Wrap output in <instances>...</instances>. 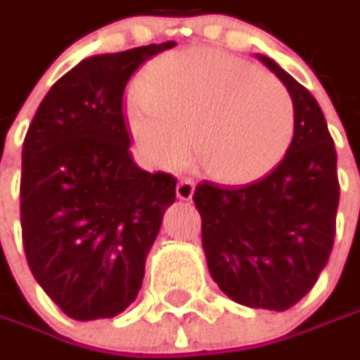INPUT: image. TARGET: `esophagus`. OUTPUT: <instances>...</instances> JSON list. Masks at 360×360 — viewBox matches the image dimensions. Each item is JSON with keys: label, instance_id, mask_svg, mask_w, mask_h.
<instances>
[{"label": "esophagus", "instance_id": "obj_1", "mask_svg": "<svg viewBox=\"0 0 360 360\" xmlns=\"http://www.w3.org/2000/svg\"><path fill=\"white\" fill-rule=\"evenodd\" d=\"M176 194L180 200H191L194 194V182L191 178H180L178 186H176Z\"/></svg>", "mask_w": 360, "mask_h": 360}]
</instances>
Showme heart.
Here are the masks:
<instances>
[{"label":"heart","mask_w":360,"mask_h":360,"mask_svg":"<svg viewBox=\"0 0 360 360\" xmlns=\"http://www.w3.org/2000/svg\"><path fill=\"white\" fill-rule=\"evenodd\" d=\"M127 127L145 160L164 169L191 155L221 182H250L278 166L295 135L287 88L223 51L169 53L145 69Z\"/></svg>","instance_id":"obj_1"}]
</instances>
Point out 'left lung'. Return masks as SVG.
<instances>
[{"instance_id":"obj_1","label":"left lung","mask_w":360,"mask_h":360,"mask_svg":"<svg viewBox=\"0 0 360 360\" xmlns=\"http://www.w3.org/2000/svg\"><path fill=\"white\" fill-rule=\"evenodd\" d=\"M258 59L285 84L295 135L281 164L242 186L200 182L194 205L202 250L219 289L238 303L285 311L307 295L336 233V149L316 98L270 57Z\"/></svg>"}]
</instances>
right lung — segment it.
<instances>
[{"instance_id": "right-lung-1", "label": "right lung", "mask_w": 360, "mask_h": 360, "mask_svg": "<svg viewBox=\"0 0 360 360\" xmlns=\"http://www.w3.org/2000/svg\"><path fill=\"white\" fill-rule=\"evenodd\" d=\"M176 42L84 59L49 90L22 147V242L34 278L79 321L115 318L139 295L176 178L137 166L124 86Z\"/></svg>"}]
</instances>
